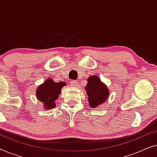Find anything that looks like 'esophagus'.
I'll list each match as a JSON object with an SVG mask.
<instances>
[{
	"label": "esophagus",
	"instance_id": "obj_1",
	"mask_svg": "<svg viewBox=\"0 0 157 157\" xmlns=\"http://www.w3.org/2000/svg\"><path fill=\"white\" fill-rule=\"evenodd\" d=\"M71 86L74 87H77L78 86V82H77L76 81H72L71 82Z\"/></svg>",
	"mask_w": 157,
	"mask_h": 157
}]
</instances>
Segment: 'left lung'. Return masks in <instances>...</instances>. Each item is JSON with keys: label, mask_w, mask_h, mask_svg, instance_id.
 <instances>
[{"label": "left lung", "mask_w": 157, "mask_h": 157, "mask_svg": "<svg viewBox=\"0 0 157 157\" xmlns=\"http://www.w3.org/2000/svg\"><path fill=\"white\" fill-rule=\"evenodd\" d=\"M87 81L85 90L88 95V101L91 108H96L108 99L109 91L106 85L96 75L89 76Z\"/></svg>", "instance_id": "1"}]
</instances>
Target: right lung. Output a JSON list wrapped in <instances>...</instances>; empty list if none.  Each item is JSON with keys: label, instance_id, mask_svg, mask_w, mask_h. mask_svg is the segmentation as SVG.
I'll return each mask as SVG.
<instances>
[{"label": "right lung", "instance_id": "1", "mask_svg": "<svg viewBox=\"0 0 157 157\" xmlns=\"http://www.w3.org/2000/svg\"><path fill=\"white\" fill-rule=\"evenodd\" d=\"M66 85V82H54L53 78H48L38 86L36 91V97L42 102L44 109L50 110L56 107V101L61 94V89Z\"/></svg>", "mask_w": 157, "mask_h": 157}]
</instances>
